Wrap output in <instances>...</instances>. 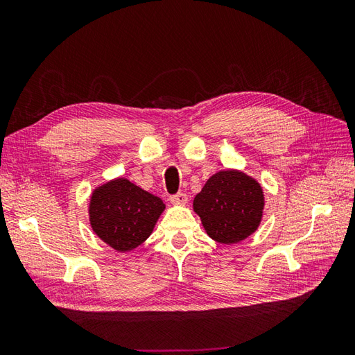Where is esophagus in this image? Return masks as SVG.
Segmentation results:
<instances>
[{
	"label": "esophagus",
	"mask_w": 355,
	"mask_h": 355,
	"mask_svg": "<svg viewBox=\"0 0 355 355\" xmlns=\"http://www.w3.org/2000/svg\"><path fill=\"white\" fill-rule=\"evenodd\" d=\"M170 201H171V204H176V206H184V204H187V201H188V197H187V194H184V192H179V194L171 196Z\"/></svg>",
	"instance_id": "obj_1"
}]
</instances>
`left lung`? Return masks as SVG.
I'll list each match as a JSON object with an SVG mask.
<instances>
[{
  "label": "left lung",
  "mask_w": 355,
  "mask_h": 355,
  "mask_svg": "<svg viewBox=\"0 0 355 355\" xmlns=\"http://www.w3.org/2000/svg\"><path fill=\"white\" fill-rule=\"evenodd\" d=\"M192 206L210 239L235 244L259 227L265 197L256 179L240 170H222L206 182Z\"/></svg>",
  "instance_id": "1"
}]
</instances>
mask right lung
Segmentation results:
<instances>
[{
  "instance_id": "right-lung-1",
  "label": "right lung",
  "mask_w": 355,
  "mask_h": 355,
  "mask_svg": "<svg viewBox=\"0 0 355 355\" xmlns=\"http://www.w3.org/2000/svg\"><path fill=\"white\" fill-rule=\"evenodd\" d=\"M166 204L163 200L116 178L93 191L89 206L92 230L116 252H130L141 245L153 230Z\"/></svg>"
}]
</instances>
